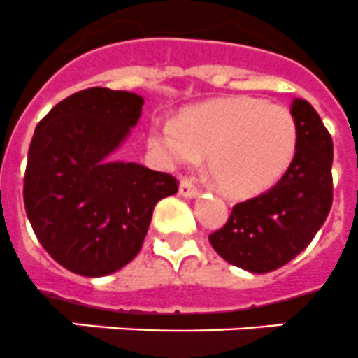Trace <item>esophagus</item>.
<instances>
[{
    "label": "esophagus",
    "mask_w": 358,
    "mask_h": 358,
    "mask_svg": "<svg viewBox=\"0 0 358 358\" xmlns=\"http://www.w3.org/2000/svg\"><path fill=\"white\" fill-rule=\"evenodd\" d=\"M180 194L182 196H187V199H194V196H199V187L191 182V180L184 178L180 182Z\"/></svg>",
    "instance_id": "1"
}]
</instances>
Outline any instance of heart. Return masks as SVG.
Instances as JSON below:
<instances>
[{
	"mask_svg": "<svg viewBox=\"0 0 358 358\" xmlns=\"http://www.w3.org/2000/svg\"><path fill=\"white\" fill-rule=\"evenodd\" d=\"M149 141L169 165L196 164L208 154L209 173L226 194L254 196L289 171L300 129L289 106L234 95L196 104L180 123L156 119Z\"/></svg>",
	"mask_w": 358,
	"mask_h": 358,
	"instance_id": "obj_1",
	"label": "heart"
}]
</instances>
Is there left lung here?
<instances>
[{"label":"left lung","mask_w":358,"mask_h":358,"mask_svg":"<svg viewBox=\"0 0 358 358\" xmlns=\"http://www.w3.org/2000/svg\"><path fill=\"white\" fill-rule=\"evenodd\" d=\"M290 110L300 141L289 171L266 193L235 204L226 224L209 235L222 259L254 274L272 272L294 259L333 204L331 134L305 99H294Z\"/></svg>","instance_id":"8db88e82"}]
</instances>
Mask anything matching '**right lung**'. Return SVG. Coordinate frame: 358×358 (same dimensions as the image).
<instances>
[{"label": "right lung", "mask_w": 358, "mask_h": 358, "mask_svg": "<svg viewBox=\"0 0 358 358\" xmlns=\"http://www.w3.org/2000/svg\"><path fill=\"white\" fill-rule=\"evenodd\" d=\"M130 92L88 88L36 124L23 178V204L40 245L64 268L99 278L138 255L154 206L178 191L173 174L110 154L141 115Z\"/></svg>", "instance_id": "right-lung-1"}]
</instances>
